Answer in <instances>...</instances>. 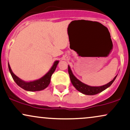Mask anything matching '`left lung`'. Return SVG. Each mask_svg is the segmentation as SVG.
<instances>
[{"label": "left lung", "mask_w": 130, "mask_h": 130, "mask_svg": "<svg viewBox=\"0 0 130 130\" xmlns=\"http://www.w3.org/2000/svg\"><path fill=\"white\" fill-rule=\"evenodd\" d=\"M68 72L70 76V79H71V83L73 85L75 89L78 91L79 92H82V94H85V95H95V94H99V93L102 92L103 91H104L106 89H107L108 88H109V86L112 85V83L114 82V80L116 78L117 75L114 78L113 80L111 81L110 82L106 84V85H103L101 86H91L89 85H86V84L83 83V82H82L80 81L78 79H77V78L74 76V75L73 74L72 72L71 68H70L69 66L68 65Z\"/></svg>", "instance_id": "8db88e82"}]
</instances>
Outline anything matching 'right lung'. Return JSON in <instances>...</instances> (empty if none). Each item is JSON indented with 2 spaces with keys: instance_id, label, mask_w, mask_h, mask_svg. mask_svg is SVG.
<instances>
[{
  "instance_id": "right-lung-1",
  "label": "right lung",
  "mask_w": 130,
  "mask_h": 130,
  "mask_svg": "<svg viewBox=\"0 0 130 130\" xmlns=\"http://www.w3.org/2000/svg\"><path fill=\"white\" fill-rule=\"evenodd\" d=\"M58 62L59 61H55L48 72L44 75L43 77H41V78L34 81H30V82H25V81L22 80V79L17 77L12 71L10 66L9 64V62L8 63V65L9 71H10V74L11 75L12 78L17 85L25 91L33 92V91H42V90L45 89L49 85L52 75L55 71Z\"/></svg>"
}]
</instances>
